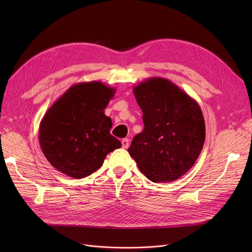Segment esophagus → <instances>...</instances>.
Listing matches in <instances>:
<instances>
[{"mask_svg":"<svg viewBox=\"0 0 252 252\" xmlns=\"http://www.w3.org/2000/svg\"><path fill=\"white\" fill-rule=\"evenodd\" d=\"M122 145H123V148H125V149L128 148V145H129L128 140H127V139H123V141H122Z\"/></svg>","mask_w":252,"mask_h":252,"instance_id":"obj_1","label":"esophagus"}]
</instances>
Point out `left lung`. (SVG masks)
<instances>
[{"mask_svg":"<svg viewBox=\"0 0 252 252\" xmlns=\"http://www.w3.org/2000/svg\"><path fill=\"white\" fill-rule=\"evenodd\" d=\"M133 90L143 111L144 129L127 151L150 181H176L194 165L203 148L205 123L200 106L162 77H150Z\"/></svg>","mask_w":252,"mask_h":252,"instance_id":"8db88e82","label":"left lung"}]
</instances>
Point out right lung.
<instances>
[{
	"label": "right lung",
	"instance_id": "1",
	"mask_svg": "<svg viewBox=\"0 0 252 252\" xmlns=\"http://www.w3.org/2000/svg\"><path fill=\"white\" fill-rule=\"evenodd\" d=\"M115 89L101 82L71 86L45 113L38 141L48 161L74 179L100 168L106 155L122 147L110 134L111 118L104 110Z\"/></svg>",
	"mask_w": 252,
	"mask_h": 252
}]
</instances>
